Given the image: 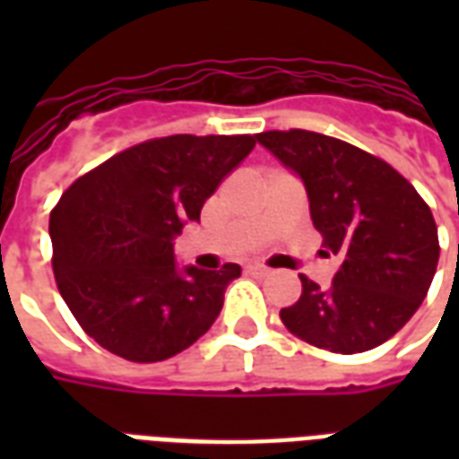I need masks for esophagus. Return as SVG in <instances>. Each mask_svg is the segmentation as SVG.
<instances>
[{"instance_id": "34e87169", "label": "esophagus", "mask_w": 459, "mask_h": 459, "mask_svg": "<svg viewBox=\"0 0 459 459\" xmlns=\"http://www.w3.org/2000/svg\"><path fill=\"white\" fill-rule=\"evenodd\" d=\"M248 273L250 275H258V278H265V275H270V270L263 268V265H248Z\"/></svg>"}]
</instances>
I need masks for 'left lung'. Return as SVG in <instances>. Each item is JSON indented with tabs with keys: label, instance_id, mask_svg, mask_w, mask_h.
<instances>
[{
	"label": "left lung",
	"instance_id": "1",
	"mask_svg": "<svg viewBox=\"0 0 459 459\" xmlns=\"http://www.w3.org/2000/svg\"><path fill=\"white\" fill-rule=\"evenodd\" d=\"M305 184L309 216L339 270L327 288L305 275L285 327L319 349L359 354L413 317L433 282L440 246L413 184L374 154L307 130L255 134Z\"/></svg>",
	"mask_w": 459,
	"mask_h": 459
}]
</instances>
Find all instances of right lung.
I'll use <instances>...</instances> for the list:
<instances>
[{"label": "right lung", "mask_w": 459, "mask_h": 459, "mask_svg": "<svg viewBox=\"0 0 459 459\" xmlns=\"http://www.w3.org/2000/svg\"><path fill=\"white\" fill-rule=\"evenodd\" d=\"M253 147L250 134H171L115 154L68 186L48 236L58 292L88 337L152 364L209 332L240 265H179L174 238Z\"/></svg>", "instance_id": "obj_1"}]
</instances>
